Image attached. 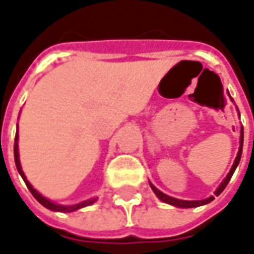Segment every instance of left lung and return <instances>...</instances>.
Returning a JSON list of instances; mask_svg holds the SVG:
<instances>
[{
    "instance_id": "obj_1",
    "label": "left lung",
    "mask_w": 254,
    "mask_h": 254,
    "mask_svg": "<svg viewBox=\"0 0 254 254\" xmlns=\"http://www.w3.org/2000/svg\"><path fill=\"white\" fill-rule=\"evenodd\" d=\"M230 100L233 102V99L230 97ZM239 112V110H238ZM240 117V114H239ZM242 148H243V127H242V130H240V145H239V151H238V155H236V158H235V162H233V165H232V168H230L229 174L226 175V178L220 182V185L216 188L215 190V195L218 196L222 193V190L226 188V185L229 184L230 178H232V175H233V172L235 170L238 168V165H239L240 162V157H242ZM150 187H151V190H154V193L157 195V198L162 202H165V203H168V205H172V206H177V208H196V206H202V205H206V203H209L212 200L215 199V196L212 195L209 198H206V199H202V200H184V199H178V198H172L170 195H167V193H164L161 190H158V188H155L154 185H152L151 182H150Z\"/></svg>"
}]
</instances>
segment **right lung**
<instances>
[{
    "label": "right lung",
    "mask_w": 254,
    "mask_h": 254,
    "mask_svg": "<svg viewBox=\"0 0 254 254\" xmlns=\"http://www.w3.org/2000/svg\"><path fill=\"white\" fill-rule=\"evenodd\" d=\"M18 138H19V135H18V124H16V134H15V144H14V158H15V165H16V170L19 172V175L22 177V180L26 184V187H28V190H31V193L34 195V198L41 205H44L45 208H48V209L54 210V212H64V213H67V212H74V210L77 209H82V208H86V206H89V205H92L94 203L97 198H90V199H86L83 202H79V203H74V205H61V203H56V202H52L51 199H48V198H45L42 193H39L38 190H35L34 187L31 185V182L26 180V177H25L24 171H22V167H21V161H19V148H18Z\"/></svg>",
    "instance_id": "add662e5"
}]
</instances>
